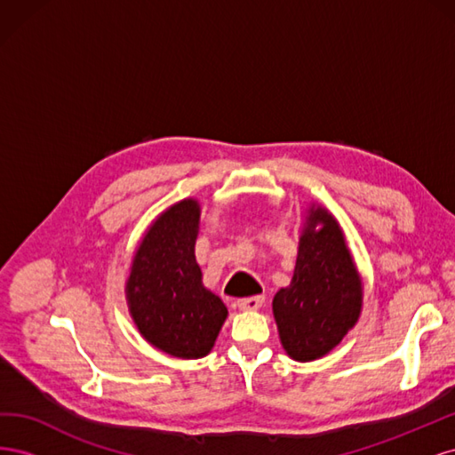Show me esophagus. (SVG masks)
I'll return each mask as SVG.
<instances>
[{
    "label": "esophagus",
    "instance_id": "1",
    "mask_svg": "<svg viewBox=\"0 0 455 455\" xmlns=\"http://www.w3.org/2000/svg\"><path fill=\"white\" fill-rule=\"evenodd\" d=\"M266 298L264 296H249V298H241L237 299V307L243 311H256L261 306H264Z\"/></svg>",
    "mask_w": 455,
    "mask_h": 455
}]
</instances>
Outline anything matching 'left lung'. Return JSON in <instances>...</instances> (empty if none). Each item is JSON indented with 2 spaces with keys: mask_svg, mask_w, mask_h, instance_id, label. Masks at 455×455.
I'll list each match as a JSON object with an SVG mask.
<instances>
[{
  "mask_svg": "<svg viewBox=\"0 0 455 455\" xmlns=\"http://www.w3.org/2000/svg\"><path fill=\"white\" fill-rule=\"evenodd\" d=\"M361 306V281L338 222L324 209H311L292 283L273 298L284 351L301 363L321 359L356 323Z\"/></svg>",
  "mask_w": 455,
  "mask_h": 455,
  "instance_id": "8db88e82",
  "label": "left lung"
}]
</instances>
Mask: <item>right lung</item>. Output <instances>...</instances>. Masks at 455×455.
<instances>
[{
  "label": "right lung",
  "mask_w": 455,
  "mask_h": 455,
  "mask_svg": "<svg viewBox=\"0 0 455 455\" xmlns=\"http://www.w3.org/2000/svg\"><path fill=\"white\" fill-rule=\"evenodd\" d=\"M199 203L164 211L132 261L127 296L140 334L178 359H201L214 346L228 309L201 283L196 261Z\"/></svg>",
  "instance_id": "add662e5"
}]
</instances>
